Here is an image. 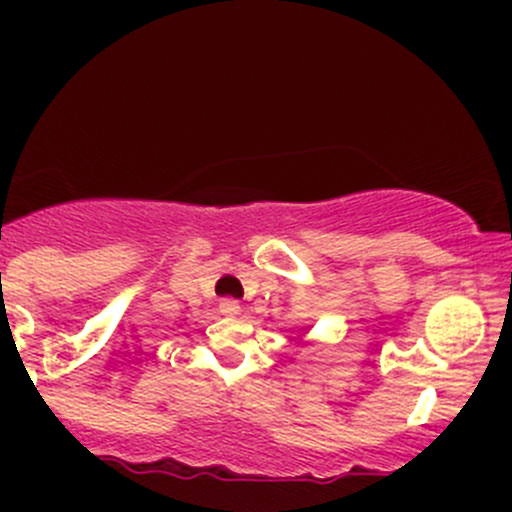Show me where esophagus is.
Wrapping results in <instances>:
<instances>
[{
  "label": "esophagus",
  "mask_w": 512,
  "mask_h": 512,
  "mask_svg": "<svg viewBox=\"0 0 512 512\" xmlns=\"http://www.w3.org/2000/svg\"><path fill=\"white\" fill-rule=\"evenodd\" d=\"M220 312H223L225 317H237V314H240V302H235V299H223V302H220Z\"/></svg>",
  "instance_id": "esophagus-1"
}]
</instances>
